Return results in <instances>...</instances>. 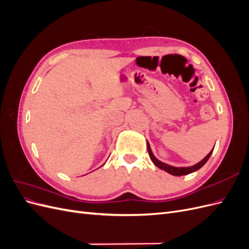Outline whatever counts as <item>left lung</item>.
<instances>
[{
	"label": "left lung",
	"instance_id": "1",
	"mask_svg": "<svg viewBox=\"0 0 249 249\" xmlns=\"http://www.w3.org/2000/svg\"><path fill=\"white\" fill-rule=\"evenodd\" d=\"M147 150H148V155H149V158L150 160H152V162L156 165V166L158 168H160L162 170H165L166 172L170 173V175L172 176H177V177H179V176H186V175H189V173H192L194 171L198 170L199 168H201L203 165H205L207 163V161L209 160V158L211 157V155H212L214 148L211 150V152L203 158V159L201 161H199L198 163L192 165V166H189V167H176V166H171V165L169 164H166V163H163L161 162L160 160H158L157 158L155 157V155L153 154L152 152V148H150V145L149 143L147 142Z\"/></svg>",
	"mask_w": 249,
	"mask_h": 249
}]
</instances>
